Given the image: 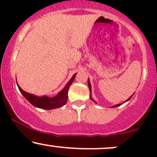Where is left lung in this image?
<instances>
[{
  "instance_id": "left-lung-1",
  "label": "left lung",
  "mask_w": 157,
  "mask_h": 157,
  "mask_svg": "<svg viewBox=\"0 0 157 157\" xmlns=\"http://www.w3.org/2000/svg\"><path fill=\"white\" fill-rule=\"evenodd\" d=\"M88 85H89V90H90V92H91V83H90V81H89V79H88ZM133 95H134V94H133ZM133 95H132V96H133ZM132 96H131L130 97H129V98L127 100H126V102H127V101H128V100H130V99L131 98V97H132ZM90 98H91V100H93L94 102H95L94 100L93 99L91 98V94L90 95ZM120 105H121V104H117V105H113V106H112V108H116V107H117V106H120Z\"/></svg>"
}]
</instances>
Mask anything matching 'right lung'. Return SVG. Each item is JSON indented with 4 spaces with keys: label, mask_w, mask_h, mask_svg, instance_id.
Wrapping results in <instances>:
<instances>
[{
    "label": "right lung",
    "mask_w": 157,
    "mask_h": 157,
    "mask_svg": "<svg viewBox=\"0 0 157 157\" xmlns=\"http://www.w3.org/2000/svg\"><path fill=\"white\" fill-rule=\"evenodd\" d=\"M77 74L73 75L71 79L68 81V82L66 85L65 88L60 92L58 93V94L54 97H48L47 96L43 97H37L35 95L32 94L27 93L22 90L21 87L17 84L18 89L21 94L24 96L25 98L28 100L32 105H33L35 107L40 108V109H46V110H51L54 109H57L63 106L66 103L68 100V91L69 89L70 86L72 83Z\"/></svg>",
    "instance_id": "obj_1"
}]
</instances>
